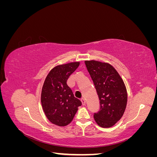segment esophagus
I'll use <instances>...</instances> for the list:
<instances>
[{
	"instance_id": "esophagus-1",
	"label": "esophagus",
	"mask_w": 157,
	"mask_h": 157,
	"mask_svg": "<svg viewBox=\"0 0 157 157\" xmlns=\"http://www.w3.org/2000/svg\"><path fill=\"white\" fill-rule=\"evenodd\" d=\"M80 101H81L82 104L83 105H86V101H85V99H84V98L81 99V100H80Z\"/></svg>"
}]
</instances>
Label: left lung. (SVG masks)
Returning a JSON list of instances; mask_svg holds the SVG:
<instances>
[{"mask_svg": "<svg viewBox=\"0 0 157 157\" xmlns=\"http://www.w3.org/2000/svg\"><path fill=\"white\" fill-rule=\"evenodd\" d=\"M84 63L99 100V110L94 113V120L99 126L111 127L121 119L126 107L124 83L111 65L93 60Z\"/></svg>", "mask_w": 157, "mask_h": 157, "instance_id": "8db88e82", "label": "left lung"}]
</instances>
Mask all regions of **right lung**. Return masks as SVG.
I'll return each mask as SVG.
<instances>
[{
  "mask_svg": "<svg viewBox=\"0 0 157 157\" xmlns=\"http://www.w3.org/2000/svg\"><path fill=\"white\" fill-rule=\"evenodd\" d=\"M79 62L58 65L47 75L42 86L41 103L48 119L56 125L65 126L72 121L82 103L74 96L67 81Z\"/></svg>",
  "mask_w": 157,
  "mask_h": 157,
  "instance_id": "1",
  "label": "right lung"
}]
</instances>
